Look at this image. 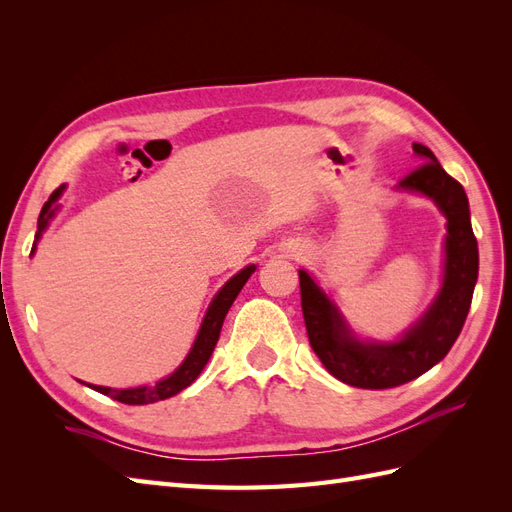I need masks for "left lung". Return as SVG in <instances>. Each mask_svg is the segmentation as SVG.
<instances>
[{
    "mask_svg": "<svg viewBox=\"0 0 512 512\" xmlns=\"http://www.w3.org/2000/svg\"><path fill=\"white\" fill-rule=\"evenodd\" d=\"M412 149L425 162L401 179L397 190L431 198L446 218L442 286L427 312L395 342L361 339L314 277L305 269L299 271L309 344L331 376L356 389H393L423 376L453 348L470 312L478 243L466 190L446 173L429 147L412 143Z\"/></svg>",
    "mask_w": 512,
    "mask_h": 512,
    "instance_id": "8db88e82",
    "label": "left lung"
}]
</instances>
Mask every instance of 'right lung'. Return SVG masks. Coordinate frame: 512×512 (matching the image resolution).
<instances>
[{
  "mask_svg": "<svg viewBox=\"0 0 512 512\" xmlns=\"http://www.w3.org/2000/svg\"><path fill=\"white\" fill-rule=\"evenodd\" d=\"M64 190H66V185H59V188L51 194V198L44 203V207L40 211V218H38V232H36L32 254L36 252V243L40 241L42 232L49 228V222L55 218V213L59 209L57 200H59L61 194H64ZM254 271H256V265L241 269L237 275H232L230 280L218 290V294H215L213 301L207 307V314H205L203 322H200L198 335L194 339V344H192L188 356H185L183 363L173 371V374L162 378L160 382H156L153 386H136V389H111V386L87 384L89 389L113 397V399L121 401V404H128V406L153 404V401L168 399V397L181 393L183 389H188V386L200 376V371L205 369L209 356H211L215 344H218V339H220V331H222V324H224L228 309H230L232 303H235L237 294L241 292L245 282L250 280V275Z\"/></svg>",
  "mask_w": 512,
  "mask_h": 512,
  "instance_id": "add662e5",
  "label": "right lung"
}]
</instances>
